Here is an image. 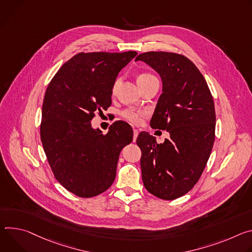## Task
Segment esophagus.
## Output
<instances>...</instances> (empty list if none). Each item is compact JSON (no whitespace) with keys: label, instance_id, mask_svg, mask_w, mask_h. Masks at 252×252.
I'll list each match as a JSON object with an SVG mask.
<instances>
[{"label":"esophagus","instance_id":"obj_1","mask_svg":"<svg viewBox=\"0 0 252 252\" xmlns=\"http://www.w3.org/2000/svg\"><path fill=\"white\" fill-rule=\"evenodd\" d=\"M138 134H139V131L137 129H133V141L134 142L136 141V138H137Z\"/></svg>","mask_w":252,"mask_h":252}]
</instances>
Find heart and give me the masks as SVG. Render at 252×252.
I'll return each instance as SVG.
<instances>
[{
  "mask_svg": "<svg viewBox=\"0 0 252 252\" xmlns=\"http://www.w3.org/2000/svg\"><path fill=\"white\" fill-rule=\"evenodd\" d=\"M155 78L153 75L149 74V73H141L137 77V82L138 83H143L146 82L148 80H151ZM120 83V78H116L113 85H112V92H115L119 86ZM122 116L124 119H126L127 121H129L130 123L133 124H140L142 122L143 117L145 116V113L142 111H136V110H124L122 112Z\"/></svg>",
  "mask_w": 252,
  "mask_h": 252,
  "instance_id": "b5f03b06",
  "label": "heart"
}]
</instances>
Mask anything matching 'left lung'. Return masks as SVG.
Here are the masks:
<instances>
[{"mask_svg":"<svg viewBox=\"0 0 252 252\" xmlns=\"http://www.w3.org/2000/svg\"><path fill=\"white\" fill-rule=\"evenodd\" d=\"M135 61L145 62L162 79L150 125L170 133L160 144L147 132L138 135L143 184L154 196L174 200L197 183L209 159L215 139L213 97L203 75L183 55L146 52Z\"/></svg>","mask_w":252,"mask_h":252,"instance_id":"obj_1","label":"left lung"}]
</instances>
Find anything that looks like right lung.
Masks as SVG:
<instances>
[{
	"mask_svg": "<svg viewBox=\"0 0 252 252\" xmlns=\"http://www.w3.org/2000/svg\"><path fill=\"white\" fill-rule=\"evenodd\" d=\"M137 55L79 53L67 61L47 87L40 126L41 141L55 178L79 197L106 191L116 177L123 147L132 142L129 124L116 121L107 134L91 126L95 112L111 106L112 85Z\"/></svg>",
	"mask_w": 252,
	"mask_h": 252,
	"instance_id": "1",
	"label": "right lung"
}]
</instances>
